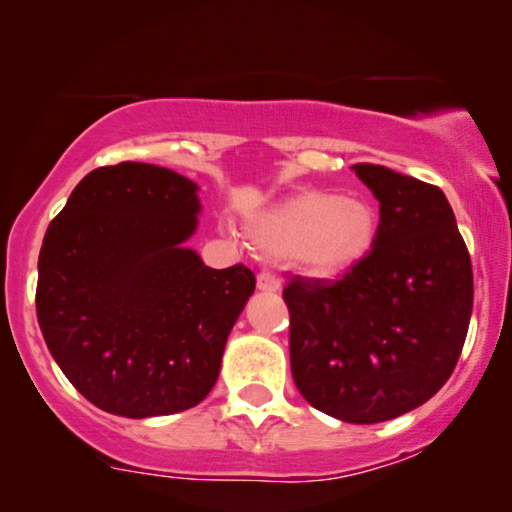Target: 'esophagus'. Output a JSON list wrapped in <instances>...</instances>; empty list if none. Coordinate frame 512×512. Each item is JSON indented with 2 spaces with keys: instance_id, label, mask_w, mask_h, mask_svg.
<instances>
[{
  "instance_id": "1",
  "label": "esophagus",
  "mask_w": 512,
  "mask_h": 512,
  "mask_svg": "<svg viewBox=\"0 0 512 512\" xmlns=\"http://www.w3.org/2000/svg\"><path fill=\"white\" fill-rule=\"evenodd\" d=\"M256 286L258 291H279L282 289V282H279V277L272 275V272H261V275L256 277Z\"/></svg>"
}]
</instances>
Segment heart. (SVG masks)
Returning <instances> with one entry per match:
<instances>
[{"label": "heart", "mask_w": 512, "mask_h": 512, "mask_svg": "<svg viewBox=\"0 0 512 512\" xmlns=\"http://www.w3.org/2000/svg\"><path fill=\"white\" fill-rule=\"evenodd\" d=\"M375 207L359 195L303 191L272 205L249 223V237L263 254L291 256L312 277L352 270L377 240Z\"/></svg>", "instance_id": "obj_1"}]
</instances>
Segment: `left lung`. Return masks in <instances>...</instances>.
<instances>
[{
  "label": "left lung",
  "mask_w": 512,
  "mask_h": 512,
  "mask_svg": "<svg viewBox=\"0 0 512 512\" xmlns=\"http://www.w3.org/2000/svg\"><path fill=\"white\" fill-rule=\"evenodd\" d=\"M352 170L380 202L370 254L342 279L293 275V382L349 424H377L429 401L450 380L473 312L471 256L438 186L384 165Z\"/></svg>",
  "instance_id": "left-lung-1"
}]
</instances>
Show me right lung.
I'll use <instances>...</instances> for the list:
<instances>
[{"instance_id":"right-lung-1","label":"right lung","mask_w":512,"mask_h":512,"mask_svg":"<svg viewBox=\"0 0 512 512\" xmlns=\"http://www.w3.org/2000/svg\"><path fill=\"white\" fill-rule=\"evenodd\" d=\"M200 209L191 179L118 163L86 174L46 230L39 328L67 380L104 412L174 415L219 377L256 277L242 263L209 268L186 247Z\"/></svg>"}]
</instances>
